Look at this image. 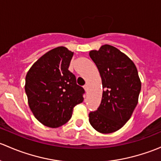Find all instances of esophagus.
Wrapping results in <instances>:
<instances>
[{
  "instance_id": "34e87169",
  "label": "esophagus",
  "mask_w": 161,
  "mask_h": 161,
  "mask_svg": "<svg viewBox=\"0 0 161 161\" xmlns=\"http://www.w3.org/2000/svg\"><path fill=\"white\" fill-rule=\"evenodd\" d=\"M83 88H84V89H85L86 92H87V91H88V86H87V85H85V86H83Z\"/></svg>"
}]
</instances>
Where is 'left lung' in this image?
I'll use <instances>...</instances> for the list:
<instances>
[{
  "label": "left lung",
  "mask_w": 161,
  "mask_h": 161,
  "mask_svg": "<svg viewBox=\"0 0 161 161\" xmlns=\"http://www.w3.org/2000/svg\"><path fill=\"white\" fill-rule=\"evenodd\" d=\"M89 56L104 89L97 110L89 113V123L99 133H113L129 120L138 103L141 82L137 69L129 57L109 45L91 51Z\"/></svg>",
  "instance_id": "1"
}]
</instances>
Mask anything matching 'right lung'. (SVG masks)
<instances>
[{"instance_id":"add662e5","label":"right lung","mask_w":161,"mask_h":161,"mask_svg":"<svg viewBox=\"0 0 161 161\" xmlns=\"http://www.w3.org/2000/svg\"><path fill=\"white\" fill-rule=\"evenodd\" d=\"M73 52L65 47L52 49L33 64L25 78V92L34 116L45 126L57 128L71 119L82 103L85 90L69 70Z\"/></svg>"}]
</instances>
